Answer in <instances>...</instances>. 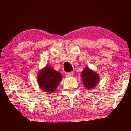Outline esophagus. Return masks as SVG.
I'll use <instances>...</instances> for the list:
<instances>
[{"label":"esophagus","mask_w":131,"mask_h":131,"mask_svg":"<svg viewBox=\"0 0 131 131\" xmlns=\"http://www.w3.org/2000/svg\"><path fill=\"white\" fill-rule=\"evenodd\" d=\"M65 76L67 77H71V76H73V72H70V73H65Z\"/></svg>","instance_id":"esophagus-1"}]
</instances>
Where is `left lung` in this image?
<instances>
[{
	"label": "left lung",
	"instance_id": "8db88e82",
	"mask_svg": "<svg viewBox=\"0 0 131 131\" xmlns=\"http://www.w3.org/2000/svg\"><path fill=\"white\" fill-rule=\"evenodd\" d=\"M81 78L82 79V83L88 89H93L99 82V75L89 68L85 67L81 74Z\"/></svg>",
	"mask_w": 131,
	"mask_h": 131
}]
</instances>
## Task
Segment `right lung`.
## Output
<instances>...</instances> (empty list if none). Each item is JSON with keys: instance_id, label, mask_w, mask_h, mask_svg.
I'll return each mask as SVG.
<instances>
[{"instance_id": "1", "label": "right lung", "mask_w": 131, "mask_h": 131, "mask_svg": "<svg viewBox=\"0 0 131 131\" xmlns=\"http://www.w3.org/2000/svg\"><path fill=\"white\" fill-rule=\"evenodd\" d=\"M62 78L61 73L50 66H47L39 72L37 82L39 87L46 92H53Z\"/></svg>"}]
</instances>
